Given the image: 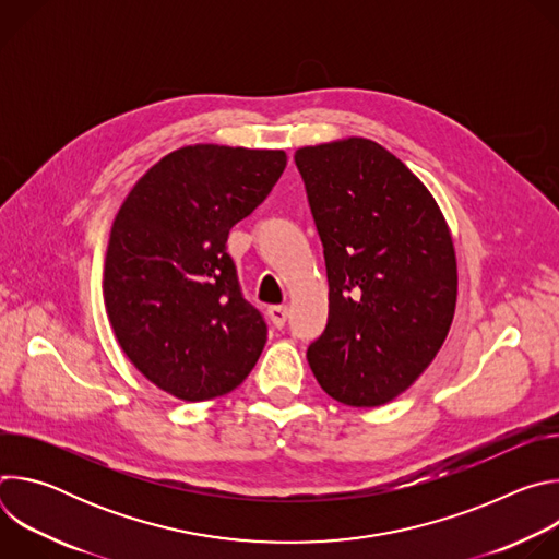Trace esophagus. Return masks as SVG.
Returning <instances> with one entry per match:
<instances>
[{
	"instance_id": "esophagus-1",
	"label": "esophagus",
	"mask_w": 559,
	"mask_h": 559,
	"mask_svg": "<svg viewBox=\"0 0 559 559\" xmlns=\"http://www.w3.org/2000/svg\"><path fill=\"white\" fill-rule=\"evenodd\" d=\"M270 321L274 323V328H285L287 323V307L285 305H274L270 307Z\"/></svg>"
}]
</instances>
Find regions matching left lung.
I'll use <instances>...</instances> for the list:
<instances>
[{
    "label": "left lung",
    "instance_id": "8db88e82",
    "mask_svg": "<svg viewBox=\"0 0 559 559\" xmlns=\"http://www.w3.org/2000/svg\"><path fill=\"white\" fill-rule=\"evenodd\" d=\"M321 236L330 318L307 360L334 401L378 407L440 352L455 311L457 265L447 221L420 179L376 141L294 154Z\"/></svg>",
    "mask_w": 559,
    "mask_h": 559
}]
</instances>
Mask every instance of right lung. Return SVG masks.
Listing matches in <instances>:
<instances>
[{
	"instance_id": "obj_1",
	"label": "right lung",
	"mask_w": 559,
	"mask_h": 559,
	"mask_svg": "<svg viewBox=\"0 0 559 559\" xmlns=\"http://www.w3.org/2000/svg\"><path fill=\"white\" fill-rule=\"evenodd\" d=\"M285 166L283 150L188 145L154 164L117 212L104 270L110 325L130 362L181 401L229 393L265 347L227 234Z\"/></svg>"
}]
</instances>
